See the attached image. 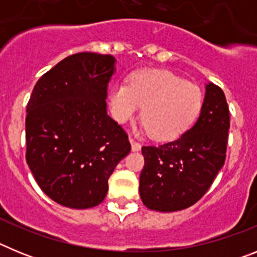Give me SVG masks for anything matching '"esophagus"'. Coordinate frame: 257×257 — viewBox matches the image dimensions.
Listing matches in <instances>:
<instances>
[{"instance_id": "34e87169", "label": "esophagus", "mask_w": 257, "mask_h": 257, "mask_svg": "<svg viewBox=\"0 0 257 257\" xmlns=\"http://www.w3.org/2000/svg\"><path fill=\"white\" fill-rule=\"evenodd\" d=\"M130 143H131V149H133V152H139L140 149H142V144L136 142V140H134L133 138H130Z\"/></svg>"}]
</instances>
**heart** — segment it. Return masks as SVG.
I'll list each match as a JSON object with an SVG mask.
<instances>
[{
  "instance_id": "obj_1",
  "label": "heart",
  "mask_w": 257,
  "mask_h": 257,
  "mask_svg": "<svg viewBox=\"0 0 257 257\" xmlns=\"http://www.w3.org/2000/svg\"><path fill=\"white\" fill-rule=\"evenodd\" d=\"M202 92L170 70L145 69L131 76L128 85L118 82L109 91V108L119 123L131 121L140 106L142 121L154 139L180 136L198 117Z\"/></svg>"
}]
</instances>
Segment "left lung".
I'll return each instance as SVG.
<instances>
[{"mask_svg": "<svg viewBox=\"0 0 257 257\" xmlns=\"http://www.w3.org/2000/svg\"><path fill=\"white\" fill-rule=\"evenodd\" d=\"M229 126L225 95L208 82L199 117L189 130L174 142L142 148L143 203L149 210L172 212L199 201L225 162Z\"/></svg>", "mask_w": 257, "mask_h": 257, "instance_id": "left-lung-1", "label": "left lung"}]
</instances>
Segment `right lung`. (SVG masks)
<instances>
[{"label":"right lung","mask_w":257,"mask_h":257,"mask_svg":"<svg viewBox=\"0 0 257 257\" xmlns=\"http://www.w3.org/2000/svg\"><path fill=\"white\" fill-rule=\"evenodd\" d=\"M115 58L78 52L36 83L27 105V163L52 201L90 208L104 201L108 179L130 153L128 136L106 113Z\"/></svg>","instance_id":"1"}]
</instances>
